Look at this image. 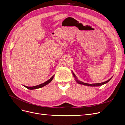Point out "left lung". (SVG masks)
Segmentation results:
<instances>
[{
    "mask_svg": "<svg viewBox=\"0 0 125 125\" xmlns=\"http://www.w3.org/2000/svg\"><path fill=\"white\" fill-rule=\"evenodd\" d=\"M73 73V75L74 76V78L76 79V81H77V82H78L79 84H82V85H86V86H101L102 85H104L106 83H107V82H109V81L111 80V78H110V79H109L108 80H107V81H105V82H102V83H95V84H87V83H83L82 82H81V81H78L77 80V79L76 78V76L75 75V74H74Z\"/></svg>",
    "mask_w": 125,
    "mask_h": 125,
    "instance_id": "1",
    "label": "left lung"
}]
</instances>
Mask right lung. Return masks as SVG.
Wrapping results in <instances>:
<instances>
[{
  "label": "right lung",
  "mask_w": 125,
  "mask_h": 125,
  "mask_svg": "<svg viewBox=\"0 0 125 125\" xmlns=\"http://www.w3.org/2000/svg\"><path fill=\"white\" fill-rule=\"evenodd\" d=\"M53 77H54V75H53L51 78H50L49 80H47V81H46V82H45L44 83H42L41 84H40L39 85H37V86H33V87H28V86H24V87H25L26 88H28L29 89H31V90L41 88V87H44V86L47 85L48 83H50L51 82V81H52V80L53 79Z\"/></svg>",
  "instance_id": "1"
}]
</instances>
